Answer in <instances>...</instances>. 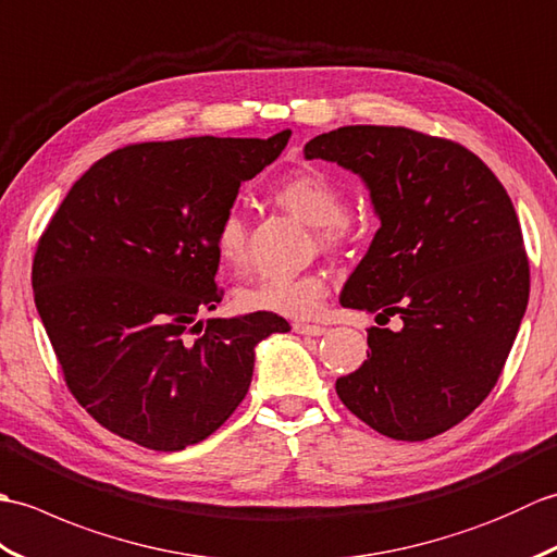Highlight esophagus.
<instances>
[{"label": "esophagus", "mask_w": 557, "mask_h": 557, "mask_svg": "<svg viewBox=\"0 0 557 557\" xmlns=\"http://www.w3.org/2000/svg\"><path fill=\"white\" fill-rule=\"evenodd\" d=\"M292 327H294V333H299V335H311V337H318V335H323V333H325V327H323V325H311V323H294Z\"/></svg>", "instance_id": "obj_1"}]
</instances>
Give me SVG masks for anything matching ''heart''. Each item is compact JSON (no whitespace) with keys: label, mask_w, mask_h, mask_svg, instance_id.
Instances as JSON below:
<instances>
[{"label":"heart","mask_w":557,"mask_h":557,"mask_svg":"<svg viewBox=\"0 0 557 557\" xmlns=\"http://www.w3.org/2000/svg\"><path fill=\"white\" fill-rule=\"evenodd\" d=\"M275 198L292 215L321 227L325 244L345 239V194L318 170H301L275 188ZM215 248L224 265L239 268L246 258V224L236 210L222 215L215 232ZM327 282L321 272L294 277L258 280L236 292V306L246 313H275L282 318H311L321 311Z\"/></svg>","instance_id":"obj_1"}]
</instances>
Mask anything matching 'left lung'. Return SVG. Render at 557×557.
<instances>
[{
    "instance_id": "obj_1",
    "label": "left lung",
    "mask_w": 557,
    "mask_h": 557,
    "mask_svg": "<svg viewBox=\"0 0 557 557\" xmlns=\"http://www.w3.org/2000/svg\"><path fill=\"white\" fill-rule=\"evenodd\" d=\"M304 158L359 174L381 220L339 304L401 321L369 327V359L335 383L342 405L395 441L445 433L498 383L527 311L510 196L465 146L405 126H339Z\"/></svg>"
}]
</instances>
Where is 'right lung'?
<instances>
[{
  "instance_id": "right-lung-1",
  "label": "right lung",
  "mask_w": 557,
  "mask_h": 557,
  "mask_svg": "<svg viewBox=\"0 0 557 557\" xmlns=\"http://www.w3.org/2000/svg\"><path fill=\"white\" fill-rule=\"evenodd\" d=\"M289 136L120 148L47 224L35 306L71 395L108 431L158 453L206 441L246 397L258 342L289 330L275 313L196 321L222 301V215Z\"/></svg>"
}]
</instances>
